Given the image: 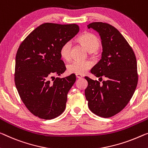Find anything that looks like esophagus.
I'll use <instances>...</instances> for the list:
<instances>
[{
  "label": "esophagus",
  "mask_w": 148,
  "mask_h": 148,
  "mask_svg": "<svg viewBox=\"0 0 148 148\" xmlns=\"http://www.w3.org/2000/svg\"><path fill=\"white\" fill-rule=\"evenodd\" d=\"M76 77L78 79H81L83 77V75H81V74H76Z\"/></svg>",
  "instance_id": "esophagus-1"
}]
</instances>
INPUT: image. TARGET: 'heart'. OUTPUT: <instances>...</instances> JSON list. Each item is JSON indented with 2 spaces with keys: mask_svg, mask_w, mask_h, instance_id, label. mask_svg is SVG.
Here are the masks:
<instances>
[{
  "mask_svg": "<svg viewBox=\"0 0 148 148\" xmlns=\"http://www.w3.org/2000/svg\"><path fill=\"white\" fill-rule=\"evenodd\" d=\"M79 42L85 47L87 50L92 53L96 51L100 47V40L96 36L90 32H85L77 38ZM71 44L70 42L64 43L61 47L60 56L63 60H69L71 58ZM92 66L90 61H81L74 60L67 65V71L71 73L84 74Z\"/></svg>",
  "mask_w": 148,
  "mask_h": 148,
  "instance_id": "b5f03b06",
  "label": "heart"
}]
</instances>
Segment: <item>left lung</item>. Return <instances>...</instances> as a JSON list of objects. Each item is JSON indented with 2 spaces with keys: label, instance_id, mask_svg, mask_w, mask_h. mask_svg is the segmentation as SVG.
<instances>
[{
  "label": "left lung",
  "instance_id": "left-lung-1",
  "mask_svg": "<svg viewBox=\"0 0 148 148\" xmlns=\"http://www.w3.org/2000/svg\"><path fill=\"white\" fill-rule=\"evenodd\" d=\"M87 27L99 32L103 45L101 60L90 72L99 79L104 76L107 81L101 83L85 77L88 82L85 97L91 112L109 118L124 109L135 92L138 80L137 61L130 45L112 25L92 22Z\"/></svg>",
  "mask_w": 148,
  "mask_h": 148
}]
</instances>
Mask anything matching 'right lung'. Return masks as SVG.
<instances>
[{"mask_svg":"<svg viewBox=\"0 0 148 148\" xmlns=\"http://www.w3.org/2000/svg\"><path fill=\"white\" fill-rule=\"evenodd\" d=\"M79 31L75 24L44 23L21 43L16 56L14 81L25 106L36 116L50 120L65 110L67 93L75 75L54 78L66 70L61 60V47Z\"/></svg>","mask_w":148,"mask_h":148,"instance_id":"obj_1","label":"right lung"}]
</instances>
